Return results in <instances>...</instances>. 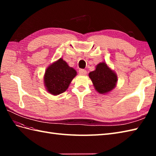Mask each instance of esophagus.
<instances>
[{"label": "esophagus", "mask_w": 156, "mask_h": 156, "mask_svg": "<svg viewBox=\"0 0 156 156\" xmlns=\"http://www.w3.org/2000/svg\"><path fill=\"white\" fill-rule=\"evenodd\" d=\"M78 72L80 75H86V74H87V70H86V69H80L78 70Z\"/></svg>", "instance_id": "34e87169"}]
</instances>
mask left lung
I'll list each match as a JSON object with an SVG mask.
<instances>
[{
	"instance_id": "1",
	"label": "left lung",
	"mask_w": 156,
	"mask_h": 156,
	"mask_svg": "<svg viewBox=\"0 0 156 156\" xmlns=\"http://www.w3.org/2000/svg\"><path fill=\"white\" fill-rule=\"evenodd\" d=\"M89 77L99 93L104 94L115 88L117 81V76L105 62L98 64L94 71L89 73Z\"/></svg>"
}]
</instances>
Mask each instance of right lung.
I'll return each instance as SVG.
<instances>
[{
    "instance_id": "right-lung-1",
    "label": "right lung",
    "mask_w": 156,
    "mask_h": 156,
    "mask_svg": "<svg viewBox=\"0 0 156 156\" xmlns=\"http://www.w3.org/2000/svg\"><path fill=\"white\" fill-rule=\"evenodd\" d=\"M76 75L75 69L69 67L67 63L60 58L46 70L44 76L45 85L50 94H59L66 90Z\"/></svg>"
}]
</instances>
